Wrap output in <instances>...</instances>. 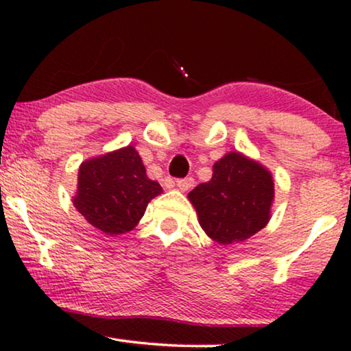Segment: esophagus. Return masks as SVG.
Returning a JSON list of instances; mask_svg holds the SVG:
<instances>
[{"instance_id": "obj_1", "label": "esophagus", "mask_w": 351, "mask_h": 351, "mask_svg": "<svg viewBox=\"0 0 351 351\" xmlns=\"http://www.w3.org/2000/svg\"><path fill=\"white\" fill-rule=\"evenodd\" d=\"M193 184H195V180L193 178H181L176 181V186H178L181 191H188V189L193 188Z\"/></svg>"}]
</instances>
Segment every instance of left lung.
I'll use <instances>...</instances> for the list:
<instances>
[{"label":"left lung","instance_id":"8db88e82","mask_svg":"<svg viewBox=\"0 0 351 351\" xmlns=\"http://www.w3.org/2000/svg\"><path fill=\"white\" fill-rule=\"evenodd\" d=\"M188 198L213 241L241 243L271 219L274 180L261 163L231 152L213 165L211 180L189 191Z\"/></svg>","mask_w":351,"mask_h":351}]
</instances>
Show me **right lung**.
Listing matches in <instances>:
<instances>
[{"label":"right lung","mask_w":351,"mask_h":351,"mask_svg":"<svg viewBox=\"0 0 351 351\" xmlns=\"http://www.w3.org/2000/svg\"><path fill=\"white\" fill-rule=\"evenodd\" d=\"M162 191L147 176L138 152L128 145L80 165L72 203L92 226L117 236L132 231Z\"/></svg>","instance_id":"right-lung-1"}]
</instances>
